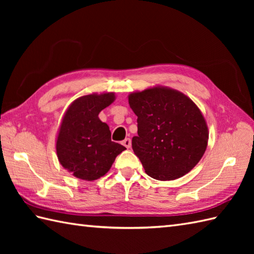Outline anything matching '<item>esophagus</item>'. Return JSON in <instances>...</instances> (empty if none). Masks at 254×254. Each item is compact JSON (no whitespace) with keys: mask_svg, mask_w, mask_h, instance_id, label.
I'll list each match as a JSON object with an SVG mask.
<instances>
[{"mask_svg":"<svg viewBox=\"0 0 254 254\" xmlns=\"http://www.w3.org/2000/svg\"><path fill=\"white\" fill-rule=\"evenodd\" d=\"M122 145H124L127 148H130L131 145H132V141L130 138H126L124 141H122Z\"/></svg>","mask_w":254,"mask_h":254,"instance_id":"obj_1","label":"esophagus"}]
</instances>
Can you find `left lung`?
Instances as JSON below:
<instances>
[{
    "mask_svg": "<svg viewBox=\"0 0 254 254\" xmlns=\"http://www.w3.org/2000/svg\"><path fill=\"white\" fill-rule=\"evenodd\" d=\"M137 116L132 148L154 179L175 180L188 174L205 153L207 126L194 102L177 91L155 87L128 96Z\"/></svg>",
    "mask_w": 254,
    "mask_h": 254,
    "instance_id": "left-lung-1",
    "label": "left lung"
}]
</instances>
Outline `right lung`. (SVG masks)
<instances>
[{
  "label": "right lung",
  "mask_w": 254,
  "mask_h": 254,
  "mask_svg": "<svg viewBox=\"0 0 254 254\" xmlns=\"http://www.w3.org/2000/svg\"><path fill=\"white\" fill-rule=\"evenodd\" d=\"M113 100V93L83 96L69 106L63 118L57 139L58 158L78 179H99L126 149L111 141L109 127L98 118Z\"/></svg>",
  "instance_id": "1"
}]
</instances>
